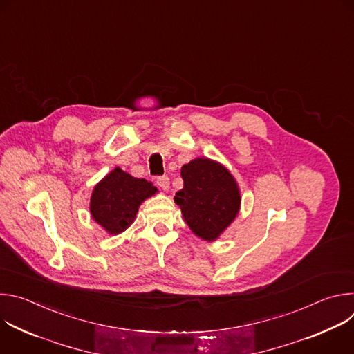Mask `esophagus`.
<instances>
[{"instance_id": "obj_1", "label": "esophagus", "mask_w": 354, "mask_h": 354, "mask_svg": "<svg viewBox=\"0 0 354 354\" xmlns=\"http://www.w3.org/2000/svg\"><path fill=\"white\" fill-rule=\"evenodd\" d=\"M157 185L162 189V190H168L169 189V178L168 176H160L158 179H157Z\"/></svg>"}]
</instances>
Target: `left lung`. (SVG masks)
Returning <instances> with one entry per match:
<instances>
[{
	"instance_id": "left-lung-1",
	"label": "left lung",
	"mask_w": 354,
	"mask_h": 354,
	"mask_svg": "<svg viewBox=\"0 0 354 354\" xmlns=\"http://www.w3.org/2000/svg\"><path fill=\"white\" fill-rule=\"evenodd\" d=\"M183 189L174 200L185 223L200 239L213 242L232 224L241 209V190L218 161L198 157L180 169Z\"/></svg>"
}]
</instances>
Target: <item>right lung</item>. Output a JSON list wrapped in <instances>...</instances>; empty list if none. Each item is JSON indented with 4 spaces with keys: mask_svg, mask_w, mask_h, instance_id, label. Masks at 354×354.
Returning <instances> with one entry per match:
<instances>
[{
    "mask_svg": "<svg viewBox=\"0 0 354 354\" xmlns=\"http://www.w3.org/2000/svg\"><path fill=\"white\" fill-rule=\"evenodd\" d=\"M157 192L153 182L115 168L93 186L89 212L108 234L119 235L133 224L142 201Z\"/></svg>",
    "mask_w": 354,
    "mask_h": 354,
    "instance_id": "1",
    "label": "right lung"
}]
</instances>
